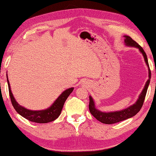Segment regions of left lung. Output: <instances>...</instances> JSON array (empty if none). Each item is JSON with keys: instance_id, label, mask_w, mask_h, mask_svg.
Listing matches in <instances>:
<instances>
[{"instance_id": "left-lung-1", "label": "left lung", "mask_w": 156, "mask_h": 156, "mask_svg": "<svg viewBox=\"0 0 156 156\" xmlns=\"http://www.w3.org/2000/svg\"><path fill=\"white\" fill-rule=\"evenodd\" d=\"M125 42L126 45L128 46H132L138 48L140 51L143 55L144 58V60L146 62V64L148 66V69H149V79L147 81L146 84H145V86L142 90V93L140 95L138 100H137L136 102L134 105H131L128 108H126L125 109L119 111V112H108V113H105L100 112L99 110H98L95 107L94 102L92 98L89 96V109L90 111V113L92 115H94V118H96L98 120H99L100 122L104 124H107V125H110V124H114L116 122H119L121 121H123L125 120L128 119V118H130L133 117L135 115L138 113L140 110L141 109V108L143 105L145 96H146L147 91L148 87H149V84L150 83V80H151V70H150L149 62H148L147 54L144 49H142V47L136 43L135 41H133L130 36H125Z\"/></svg>"}]
</instances>
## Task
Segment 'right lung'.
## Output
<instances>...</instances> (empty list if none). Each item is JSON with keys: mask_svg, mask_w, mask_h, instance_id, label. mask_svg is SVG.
<instances>
[{"mask_svg": "<svg viewBox=\"0 0 156 156\" xmlns=\"http://www.w3.org/2000/svg\"><path fill=\"white\" fill-rule=\"evenodd\" d=\"M7 83H8L10 99H11L12 104L15 110L20 115H22L23 118L31 121V122L37 123H47L52 122V121L55 120L56 118H58V116L60 115V113H61L65 102L73 90V88L72 87L63 91L62 94L54 102V104L48 109L41 111H31L25 109V108L23 107L18 104V102L16 101L14 96H13L7 77Z\"/></svg>", "mask_w": 156, "mask_h": 156, "instance_id": "right-lung-1", "label": "right lung"}]
</instances>
